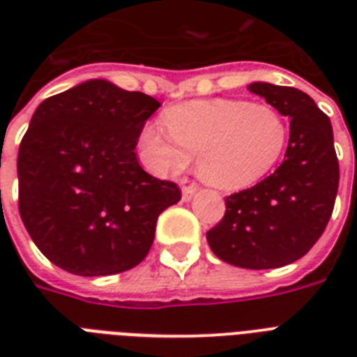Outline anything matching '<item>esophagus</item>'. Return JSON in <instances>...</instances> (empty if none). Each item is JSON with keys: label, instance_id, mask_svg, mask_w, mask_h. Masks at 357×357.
<instances>
[{"label": "esophagus", "instance_id": "1", "mask_svg": "<svg viewBox=\"0 0 357 357\" xmlns=\"http://www.w3.org/2000/svg\"><path fill=\"white\" fill-rule=\"evenodd\" d=\"M196 190H198V187H196V185H189V187H183V190H181L183 202L192 200V196L196 195Z\"/></svg>", "mask_w": 357, "mask_h": 357}]
</instances>
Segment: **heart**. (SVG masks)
Here are the masks:
<instances>
[{
	"mask_svg": "<svg viewBox=\"0 0 357 357\" xmlns=\"http://www.w3.org/2000/svg\"><path fill=\"white\" fill-rule=\"evenodd\" d=\"M168 135L148 123L139 135L146 167L159 176L183 172L198 155V174L222 190L254 185L280 161L289 126L272 105L244 100H198L168 109Z\"/></svg>",
	"mask_w": 357,
	"mask_h": 357,
	"instance_id": "heart-1",
	"label": "heart"
}]
</instances>
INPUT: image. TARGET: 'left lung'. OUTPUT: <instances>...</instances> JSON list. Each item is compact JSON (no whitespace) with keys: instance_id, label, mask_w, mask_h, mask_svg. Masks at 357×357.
<instances>
[{"instance_id":"1","label":"left lung","mask_w":357,"mask_h":357,"mask_svg":"<svg viewBox=\"0 0 357 357\" xmlns=\"http://www.w3.org/2000/svg\"><path fill=\"white\" fill-rule=\"evenodd\" d=\"M248 91L291 119L287 151L274 174L226 198L207 243L218 259L261 271L294 263L319 241L337 196L339 162L330 119L305 92L265 81Z\"/></svg>"}]
</instances>
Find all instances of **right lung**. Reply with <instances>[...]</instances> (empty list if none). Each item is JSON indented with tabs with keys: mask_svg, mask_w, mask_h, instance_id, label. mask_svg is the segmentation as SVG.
Listing matches in <instances>:
<instances>
[{
	"mask_svg": "<svg viewBox=\"0 0 357 357\" xmlns=\"http://www.w3.org/2000/svg\"><path fill=\"white\" fill-rule=\"evenodd\" d=\"M155 98L89 79L36 107L18 151L20 217L36 248L77 276L144 259L178 185L142 170L135 146Z\"/></svg>",
	"mask_w": 357,
	"mask_h": 357,
	"instance_id": "1",
	"label": "right lung"
}]
</instances>
